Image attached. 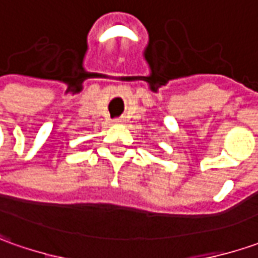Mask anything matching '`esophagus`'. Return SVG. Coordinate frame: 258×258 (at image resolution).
Returning <instances> with one entry per match:
<instances>
[{"instance_id":"1","label":"esophagus","mask_w":258,"mask_h":258,"mask_svg":"<svg viewBox=\"0 0 258 258\" xmlns=\"http://www.w3.org/2000/svg\"><path fill=\"white\" fill-rule=\"evenodd\" d=\"M114 122H115V124H120V122H122V120H121V118H115Z\"/></svg>"}]
</instances>
